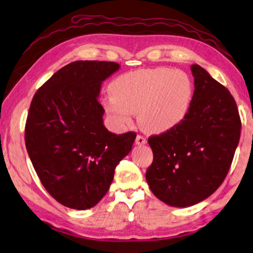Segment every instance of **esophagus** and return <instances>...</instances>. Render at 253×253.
Wrapping results in <instances>:
<instances>
[{
	"mask_svg": "<svg viewBox=\"0 0 253 253\" xmlns=\"http://www.w3.org/2000/svg\"><path fill=\"white\" fill-rule=\"evenodd\" d=\"M146 139L143 135H137L136 139H135V143L137 145H144L146 143Z\"/></svg>",
	"mask_w": 253,
	"mask_h": 253,
	"instance_id": "34e87169",
	"label": "esophagus"
}]
</instances>
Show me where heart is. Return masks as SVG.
Segmentation results:
<instances>
[{"mask_svg":"<svg viewBox=\"0 0 253 253\" xmlns=\"http://www.w3.org/2000/svg\"><path fill=\"white\" fill-rule=\"evenodd\" d=\"M110 93L103 107L117 126H130L132 113H137L144 130L163 133L184 121L192 106L194 85L182 70L155 67L119 76Z\"/></svg>","mask_w":253,"mask_h":253,"instance_id":"1","label":"heart"}]
</instances>
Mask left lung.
I'll return each mask as SVG.
<instances>
[{
	"label": "left lung",
	"mask_w": 253,
	"mask_h": 253,
	"mask_svg": "<svg viewBox=\"0 0 253 253\" xmlns=\"http://www.w3.org/2000/svg\"><path fill=\"white\" fill-rule=\"evenodd\" d=\"M195 91L182 123L149 144L153 162L146 182L160 201L188 207L215 193L225 180L240 139L241 120L229 90L198 65L190 66Z\"/></svg>",
	"instance_id": "obj_1"
}]
</instances>
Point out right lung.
<instances>
[{
	"label": "right lung",
	"instance_id": "obj_1",
	"mask_svg": "<svg viewBox=\"0 0 253 253\" xmlns=\"http://www.w3.org/2000/svg\"><path fill=\"white\" fill-rule=\"evenodd\" d=\"M119 68L112 61H74L52 75L31 102L28 156L45 189L66 207L84 211L101 201L136 137L103 126L100 88Z\"/></svg>",
	"mask_w": 253,
	"mask_h": 253
}]
</instances>
